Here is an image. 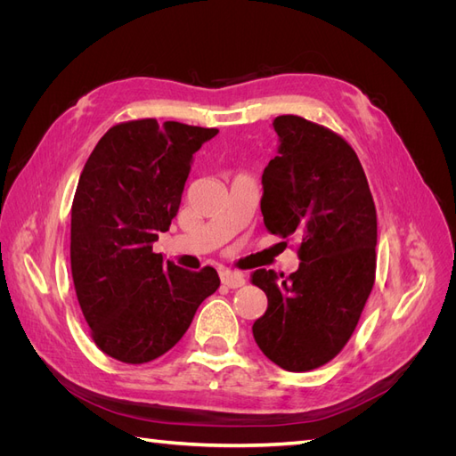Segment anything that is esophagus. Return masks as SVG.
<instances>
[{"instance_id":"obj_1","label":"esophagus","mask_w":456,"mask_h":456,"mask_svg":"<svg viewBox=\"0 0 456 456\" xmlns=\"http://www.w3.org/2000/svg\"><path fill=\"white\" fill-rule=\"evenodd\" d=\"M220 281H223V285H226L230 289H238V287L245 285L243 273H240L236 270H223V272H220Z\"/></svg>"}]
</instances>
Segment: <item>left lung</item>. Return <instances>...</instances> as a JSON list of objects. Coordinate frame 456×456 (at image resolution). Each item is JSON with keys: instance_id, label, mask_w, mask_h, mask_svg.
<instances>
[{"instance_id": "8db88e82", "label": "left lung", "mask_w": 456, "mask_h": 456, "mask_svg": "<svg viewBox=\"0 0 456 456\" xmlns=\"http://www.w3.org/2000/svg\"><path fill=\"white\" fill-rule=\"evenodd\" d=\"M278 156L262 173L260 211L273 236L298 240V270H255L268 297L253 337L268 360L302 372L346 346L377 272V209L354 148L300 116L273 119ZM287 241H283L287 245Z\"/></svg>"}]
</instances>
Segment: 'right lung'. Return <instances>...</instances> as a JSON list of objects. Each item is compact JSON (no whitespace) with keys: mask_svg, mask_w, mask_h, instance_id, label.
I'll use <instances>...</instances> for the list:
<instances>
[{"mask_svg":"<svg viewBox=\"0 0 456 456\" xmlns=\"http://www.w3.org/2000/svg\"><path fill=\"white\" fill-rule=\"evenodd\" d=\"M218 129L131 119L110 127L72 201L70 262L93 342L121 363L169 352L218 285L215 268H178L151 251L181 205L191 156Z\"/></svg>","mask_w":456,"mask_h":456,"instance_id":"right-lung-1","label":"right lung"}]
</instances>
